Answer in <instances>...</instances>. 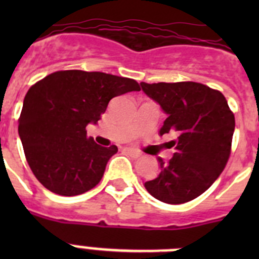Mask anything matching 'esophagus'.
Instances as JSON below:
<instances>
[{
    "label": "esophagus",
    "mask_w": 259,
    "mask_h": 259,
    "mask_svg": "<svg viewBox=\"0 0 259 259\" xmlns=\"http://www.w3.org/2000/svg\"><path fill=\"white\" fill-rule=\"evenodd\" d=\"M124 152H127L128 154L132 155V157H140V152H137L136 149H132V148H124Z\"/></svg>",
    "instance_id": "obj_1"
}]
</instances>
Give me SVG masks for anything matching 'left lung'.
Returning <instances> with one entry per match:
<instances>
[{"label":"left lung","instance_id":"obj_1","mask_svg":"<svg viewBox=\"0 0 259 259\" xmlns=\"http://www.w3.org/2000/svg\"><path fill=\"white\" fill-rule=\"evenodd\" d=\"M167 118L159 135L176 134L175 153L144 187L162 202L178 205L194 200L218 179L231 154L235 115L219 91L194 81L140 83Z\"/></svg>","mask_w":259,"mask_h":259}]
</instances>
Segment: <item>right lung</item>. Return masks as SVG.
<instances>
[{"mask_svg":"<svg viewBox=\"0 0 259 259\" xmlns=\"http://www.w3.org/2000/svg\"><path fill=\"white\" fill-rule=\"evenodd\" d=\"M140 91L136 80L105 72L57 71L28 89L18 132L27 162L38 182L61 196L95 188L115 145H98L85 127L106 111L110 100Z\"/></svg>","mask_w":259,"mask_h":259,"instance_id":"1","label":"right lung"}]
</instances>
